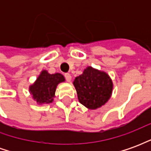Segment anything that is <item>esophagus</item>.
Masks as SVG:
<instances>
[{
    "mask_svg": "<svg viewBox=\"0 0 151 151\" xmlns=\"http://www.w3.org/2000/svg\"><path fill=\"white\" fill-rule=\"evenodd\" d=\"M65 80L67 82H70L71 78H72V77H71V75L69 73H65Z\"/></svg>",
    "mask_w": 151,
    "mask_h": 151,
    "instance_id": "esophagus-1",
    "label": "esophagus"
}]
</instances>
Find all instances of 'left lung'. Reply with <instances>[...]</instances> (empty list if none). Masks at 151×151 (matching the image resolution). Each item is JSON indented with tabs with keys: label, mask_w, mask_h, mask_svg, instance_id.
<instances>
[{
	"label": "left lung",
	"mask_w": 151,
	"mask_h": 151,
	"mask_svg": "<svg viewBox=\"0 0 151 151\" xmlns=\"http://www.w3.org/2000/svg\"><path fill=\"white\" fill-rule=\"evenodd\" d=\"M73 85L79 102L90 109L105 104L112 91V82L108 74L91 67L84 69L83 73L74 79Z\"/></svg>",
	"instance_id": "8db88e82"
}]
</instances>
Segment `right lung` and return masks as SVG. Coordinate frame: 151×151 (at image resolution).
I'll return each mask as SVG.
<instances>
[{
    "label": "right lung",
    "mask_w": 151,
    "mask_h": 151,
    "mask_svg": "<svg viewBox=\"0 0 151 151\" xmlns=\"http://www.w3.org/2000/svg\"><path fill=\"white\" fill-rule=\"evenodd\" d=\"M65 81L60 73L50 74L47 71H42L34 84L30 86V91L33 98L39 104L52 103L55 95L56 86Z\"/></svg>",
    "instance_id": "right-lung-1"
}]
</instances>
